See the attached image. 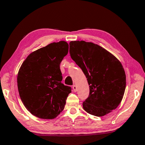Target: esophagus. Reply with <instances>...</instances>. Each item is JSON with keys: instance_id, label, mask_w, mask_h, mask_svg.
<instances>
[{"instance_id": "obj_1", "label": "esophagus", "mask_w": 145, "mask_h": 145, "mask_svg": "<svg viewBox=\"0 0 145 145\" xmlns=\"http://www.w3.org/2000/svg\"><path fill=\"white\" fill-rule=\"evenodd\" d=\"M72 90H73V91H74V92H76L77 91V87H76V85H74L72 86Z\"/></svg>"}]
</instances>
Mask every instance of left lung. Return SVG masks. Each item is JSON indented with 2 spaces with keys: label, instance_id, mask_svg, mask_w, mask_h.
Here are the masks:
<instances>
[{
  "label": "left lung",
  "instance_id": "1",
  "mask_svg": "<svg viewBox=\"0 0 145 145\" xmlns=\"http://www.w3.org/2000/svg\"><path fill=\"white\" fill-rule=\"evenodd\" d=\"M71 57L82 69L89 85L83 108L91 115L103 116L115 110L125 92L126 76L120 61L105 48L84 40L71 41Z\"/></svg>",
  "mask_w": 145,
  "mask_h": 145
}]
</instances>
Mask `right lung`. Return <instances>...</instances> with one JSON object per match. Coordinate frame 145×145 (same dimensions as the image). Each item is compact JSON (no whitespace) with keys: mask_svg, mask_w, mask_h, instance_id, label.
<instances>
[{"mask_svg":"<svg viewBox=\"0 0 145 145\" xmlns=\"http://www.w3.org/2000/svg\"><path fill=\"white\" fill-rule=\"evenodd\" d=\"M68 50L65 41L51 43L30 53L20 68V97L27 110L38 118H55L64 108L71 87L61 82L60 64Z\"/></svg>","mask_w":145,"mask_h":145,"instance_id":"add662e5","label":"right lung"}]
</instances>
